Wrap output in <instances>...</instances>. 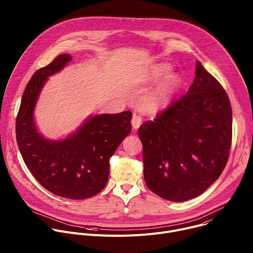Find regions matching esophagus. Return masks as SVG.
Returning a JSON list of instances; mask_svg holds the SVG:
<instances>
[{
	"label": "esophagus",
	"instance_id": "1",
	"mask_svg": "<svg viewBox=\"0 0 253 253\" xmlns=\"http://www.w3.org/2000/svg\"><path fill=\"white\" fill-rule=\"evenodd\" d=\"M132 126L134 129H137L140 127V125L142 124V117L140 115H137L136 113L133 114V117H132Z\"/></svg>",
	"mask_w": 253,
	"mask_h": 253
}]
</instances>
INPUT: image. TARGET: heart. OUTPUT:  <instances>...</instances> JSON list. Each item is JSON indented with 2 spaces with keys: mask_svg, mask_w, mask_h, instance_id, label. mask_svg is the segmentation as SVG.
Here are the masks:
<instances>
[{
  "mask_svg": "<svg viewBox=\"0 0 253 253\" xmlns=\"http://www.w3.org/2000/svg\"><path fill=\"white\" fill-rule=\"evenodd\" d=\"M171 71V65L168 63H161L156 65L151 72V79L153 81H162L157 86L151 97V105L154 110L165 108L172 100L174 95L182 86L183 78L179 73Z\"/></svg>",
  "mask_w": 253,
  "mask_h": 253,
  "instance_id": "obj_1",
  "label": "heart"
}]
</instances>
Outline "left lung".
Listing matches in <instances>:
<instances>
[{
    "instance_id": "8db88e82",
    "label": "left lung",
    "mask_w": 253,
    "mask_h": 253,
    "mask_svg": "<svg viewBox=\"0 0 253 253\" xmlns=\"http://www.w3.org/2000/svg\"><path fill=\"white\" fill-rule=\"evenodd\" d=\"M144 179L158 196L175 202L202 194L226 166L232 110L220 83L196 62L187 93L138 129Z\"/></svg>"
}]
</instances>
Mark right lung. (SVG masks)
<instances>
[{
    "label": "right lung",
    "mask_w": 253,
    "mask_h": 253,
    "mask_svg": "<svg viewBox=\"0 0 253 253\" xmlns=\"http://www.w3.org/2000/svg\"><path fill=\"white\" fill-rule=\"evenodd\" d=\"M72 60L59 55L32 76L24 91L16 120L17 143L28 169L48 191L69 199H86L108 181L110 157L132 129V113L90 116L63 140H48L36 127L34 110L48 78Z\"/></svg>",
    "instance_id": "right-lung-1"
}]
</instances>
